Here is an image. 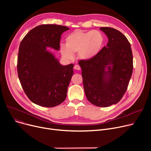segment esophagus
<instances>
[{"mask_svg":"<svg viewBox=\"0 0 151 151\" xmlns=\"http://www.w3.org/2000/svg\"><path fill=\"white\" fill-rule=\"evenodd\" d=\"M74 68L76 70H81V67H80V65H75V67H74Z\"/></svg>","mask_w":151,"mask_h":151,"instance_id":"esophagus-1","label":"esophagus"}]
</instances>
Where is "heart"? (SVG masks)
<instances>
[{
    "label": "heart",
    "instance_id": "obj_1",
    "mask_svg": "<svg viewBox=\"0 0 151 151\" xmlns=\"http://www.w3.org/2000/svg\"><path fill=\"white\" fill-rule=\"evenodd\" d=\"M104 43V36L99 30H76L66 37L65 46H61L60 52L68 59H72L73 54L78 52L80 59L88 60L97 56Z\"/></svg>",
    "mask_w": 151,
    "mask_h": 151
}]
</instances>
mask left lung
<instances>
[{
    "label": "left lung",
    "instance_id": "left-lung-1",
    "mask_svg": "<svg viewBox=\"0 0 151 151\" xmlns=\"http://www.w3.org/2000/svg\"><path fill=\"white\" fill-rule=\"evenodd\" d=\"M100 29L108 38L107 45L93 59L78 63L87 99L97 106L107 107L117 104L127 89L133 55L129 40L120 31L108 27Z\"/></svg>",
    "mask_w": 151,
    "mask_h": 151
}]
</instances>
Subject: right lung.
<instances>
[{
  "mask_svg": "<svg viewBox=\"0 0 151 151\" xmlns=\"http://www.w3.org/2000/svg\"><path fill=\"white\" fill-rule=\"evenodd\" d=\"M69 28L43 24L30 30L21 41L17 70L22 88L29 100L43 107L64 101L73 74V64L62 65L47 47L59 50L61 35Z\"/></svg>",
  "mask_w": 151,
  "mask_h": 151,
  "instance_id": "add662e5",
  "label": "right lung"
}]
</instances>
